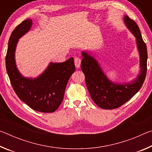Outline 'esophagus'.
<instances>
[{
  "label": "esophagus",
  "instance_id": "34e87169",
  "mask_svg": "<svg viewBox=\"0 0 152 152\" xmlns=\"http://www.w3.org/2000/svg\"><path fill=\"white\" fill-rule=\"evenodd\" d=\"M74 64L77 68H79L80 67L81 64V60L79 58H74Z\"/></svg>",
  "mask_w": 152,
  "mask_h": 152
}]
</instances>
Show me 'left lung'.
I'll use <instances>...</instances> for the list:
<instances>
[{
	"instance_id": "1",
	"label": "left lung",
	"mask_w": 152,
	"mask_h": 152,
	"mask_svg": "<svg viewBox=\"0 0 152 152\" xmlns=\"http://www.w3.org/2000/svg\"><path fill=\"white\" fill-rule=\"evenodd\" d=\"M125 26L135 36L140 56V74L132 81L121 84L110 80L102 70L94 55L89 51H82L81 69L85 76L88 91L92 101L104 109H116L132 99L142 86L147 72L148 53L140 28L127 15L123 17Z\"/></svg>"
}]
</instances>
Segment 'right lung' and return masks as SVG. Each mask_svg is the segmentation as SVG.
Returning a JSON list of instances; mask_svg holds the SVG:
<instances>
[{
    "label": "right lung",
    "instance_id": "obj_1",
    "mask_svg": "<svg viewBox=\"0 0 152 152\" xmlns=\"http://www.w3.org/2000/svg\"><path fill=\"white\" fill-rule=\"evenodd\" d=\"M32 25L31 19L25 20L11 33L6 56L7 72L20 101L37 111L53 113L62 102L67 83L75 71L74 58L62 63L50 62L37 77L23 76L17 67L15 51L19 39L29 31Z\"/></svg>",
    "mask_w": 152,
    "mask_h": 152
}]
</instances>
